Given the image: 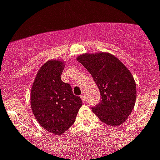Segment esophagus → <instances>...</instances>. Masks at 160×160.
I'll use <instances>...</instances> for the list:
<instances>
[{"label":"esophagus","mask_w":160,"mask_h":160,"mask_svg":"<svg viewBox=\"0 0 160 160\" xmlns=\"http://www.w3.org/2000/svg\"><path fill=\"white\" fill-rule=\"evenodd\" d=\"M80 98H81L83 101H85V100H86V98H85V95L83 94V93H82V94L80 95Z\"/></svg>","instance_id":"obj_1"}]
</instances>
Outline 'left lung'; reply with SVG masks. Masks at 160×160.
Wrapping results in <instances>:
<instances>
[{"instance_id":"8db88e82","label":"left lung","mask_w":160,"mask_h":160,"mask_svg":"<svg viewBox=\"0 0 160 160\" xmlns=\"http://www.w3.org/2000/svg\"><path fill=\"white\" fill-rule=\"evenodd\" d=\"M91 74L101 92L93 112L104 123L118 126L126 121L136 101V83L126 67L108 52L83 53L77 58Z\"/></svg>"}]
</instances>
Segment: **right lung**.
<instances>
[{
	"mask_svg": "<svg viewBox=\"0 0 160 160\" xmlns=\"http://www.w3.org/2000/svg\"><path fill=\"white\" fill-rule=\"evenodd\" d=\"M65 63L58 59L45 62L32 86L30 103L34 116L43 128L62 135L74 123L82 106L69 83L61 80Z\"/></svg>",
	"mask_w": 160,
	"mask_h": 160,
	"instance_id": "add662e5",
	"label": "right lung"
}]
</instances>
